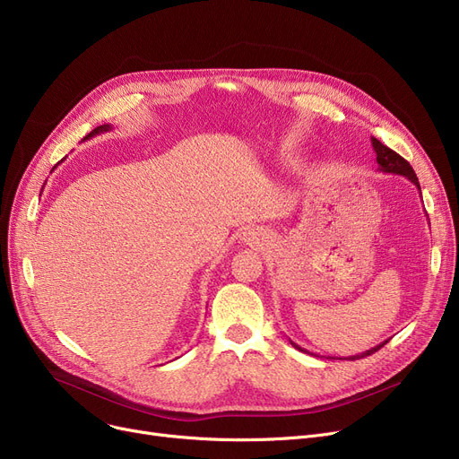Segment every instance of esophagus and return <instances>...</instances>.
<instances>
[{
  "label": "esophagus",
  "instance_id": "1",
  "mask_svg": "<svg viewBox=\"0 0 459 459\" xmlns=\"http://www.w3.org/2000/svg\"><path fill=\"white\" fill-rule=\"evenodd\" d=\"M244 242H247V244H251V246H256V244L268 242V239H266V234L260 232L258 229H246V232H244Z\"/></svg>",
  "mask_w": 459,
  "mask_h": 459
}]
</instances>
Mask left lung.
I'll return each instance as SVG.
<instances>
[{"label":"left lung","mask_w":459,"mask_h":459,"mask_svg":"<svg viewBox=\"0 0 459 459\" xmlns=\"http://www.w3.org/2000/svg\"><path fill=\"white\" fill-rule=\"evenodd\" d=\"M372 147H374L376 160H377V165H379L377 171H381V173H391V175H402V177H405L407 180H411V182L420 189L419 178H417V175H415V171H413V167L409 165L407 160H403L400 154H396L394 151H391V149L387 147V144H383V143L377 141L376 137H372ZM385 342H387V341H385ZM385 342L374 346L372 350H367L365 353H359V355H351V357H327V359H350V360H355V359H360V357L372 355V353L377 351L381 346H385ZM290 344H292L296 350H299V351H303V353H308L307 350H303V348L298 346L296 342L290 341Z\"/></svg>","instance_id":"1"}]
</instances>
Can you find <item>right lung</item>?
Returning <instances> with one entry per match:
<instances>
[{
	"mask_svg": "<svg viewBox=\"0 0 459 459\" xmlns=\"http://www.w3.org/2000/svg\"><path fill=\"white\" fill-rule=\"evenodd\" d=\"M111 130V125H102V126H99V128H94L85 139H89V137H94V135H99V134H104V132H109ZM63 161V160H61Z\"/></svg>",
	"mask_w": 459,
	"mask_h": 459,
	"instance_id": "right-lung-1",
	"label": "right lung"
}]
</instances>
